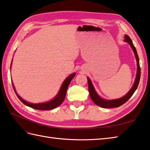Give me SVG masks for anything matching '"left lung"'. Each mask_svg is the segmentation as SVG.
Segmentation results:
<instances>
[{
    "label": "left lung",
    "instance_id": "obj_1",
    "mask_svg": "<svg viewBox=\"0 0 150 150\" xmlns=\"http://www.w3.org/2000/svg\"><path fill=\"white\" fill-rule=\"evenodd\" d=\"M124 41H126L129 44L131 48H132L133 50V52H134V54H135V56L136 57V60H137V75H136L135 82H134L133 87H131L130 91L124 96H123L122 98H119V99L109 100L103 99L98 96V94H97L95 89H94V88L92 84V82H91V79L88 78H87L88 88V91H89L91 98L96 105L101 107V108L108 109V108H118V107L123 105L124 103H126L127 101L129 100L131 96H132L133 93H135V91H136L137 87H138L140 78V64H139V58L138 56V54H137V52L136 48L135 47H134L133 42H132V41H131V39H130L129 36L127 35H125Z\"/></svg>",
    "mask_w": 150,
    "mask_h": 150
}]
</instances>
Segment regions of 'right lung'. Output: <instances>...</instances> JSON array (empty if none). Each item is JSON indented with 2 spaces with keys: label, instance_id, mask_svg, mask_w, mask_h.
I'll list each match as a JSON object with an SVG mask.
<instances>
[{
  "label": "right lung",
  "instance_id": "right-lung-1",
  "mask_svg": "<svg viewBox=\"0 0 150 150\" xmlns=\"http://www.w3.org/2000/svg\"><path fill=\"white\" fill-rule=\"evenodd\" d=\"M11 62H12V61H11ZM10 68H11V67H10ZM75 75H76V73H73V74L68 76V77L65 79V80L63 81V83L62 85V87H61L59 93H57L56 96L55 97L53 100L49 101V102H45V103H29V102H26L25 100H24L23 99L21 98L19 95H18L17 92L15 91L13 83H12V85H13V88L15 94H16V95L17 96V97L19 98V99L24 103V105L30 107V108L45 111V110H50V109H53L54 108H56L57 107H58L62 104V102H63V100H65L67 90V88H68L69 85L70 83H71V81L72 79V78L75 76Z\"/></svg>",
  "mask_w": 150,
  "mask_h": 150
}]
</instances>
